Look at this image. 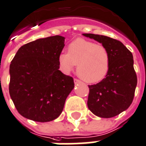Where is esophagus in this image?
<instances>
[{
	"label": "esophagus",
	"instance_id": "1",
	"mask_svg": "<svg viewBox=\"0 0 146 146\" xmlns=\"http://www.w3.org/2000/svg\"><path fill=\"white\" fill-rule=\"evenodd\" d=\"M74 82H75V84L79 83V82H80V80H79L78 79H74Z\"/></svg>",
	"mask_w": 146,
	"mask_h": 146
}]
</instances>
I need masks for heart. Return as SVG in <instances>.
Here are the masks:
<instances>
[{"instance_id": "b5f03b06", "label": "heart", "mask_w": 146, "mask_h": 146, "mask_svg": "<svg viewBox=\"0 0 146 146\" xmlns=\"http://www.w3.org/2000/svg\"><path fill=\"white\" fill-rule=\"evenodd\" d=\"M58 61L65 73L73 70L77 64L79 76L85 82L96 83L108 73L111 57L108 50L103 44L78 38L69 44L67 54H60Z\"/></svg>"}]
</instances>
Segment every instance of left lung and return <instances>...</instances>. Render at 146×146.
Returning <instances> with one entry per match:
<instances>
[{
  "instance_id": "left-lung-1",
  "label": "left lung",
  "mask_w": 146,
  "mask_h": 146,
  "mask_svg": "<svg viewBox=\"0 0 146 146\" xmlns=\"http://www.w3.org/2000/svg\"><path fill=\"white\" fill-rule=\"evenodd\" d=\"M106 47L110 54V68L106 77L89 85L88 108L95 115L110 118L127 110L133 102L137 85L132 53L122 42L104 35L85 33Z\"/></svg>"
}]
</instances>
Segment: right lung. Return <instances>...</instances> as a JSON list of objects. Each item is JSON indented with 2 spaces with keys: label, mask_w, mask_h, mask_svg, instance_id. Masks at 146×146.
I'll return each instance as SVG.
<instances>
[{
  "label": "right lung",
  "mask_w": 146,
  "mask_h": 146,
  "mask_svg": "<svg viewBox=\"0 0 146 146\" xmlns=\"http://www.w3.org/2000/svg\"><path fill=\"white\" fill-rule=\"evenodd\" d=\"M64 37L39 38L19 48L10 66L9 92L17 111L37 122L57 118L74 88L72 76L59 70Z\"/></svg>",
  "instance_id": "right-lung-1"
}]
</instances>
